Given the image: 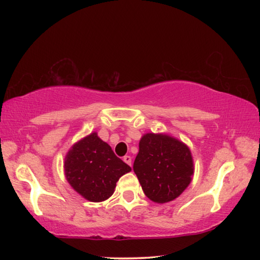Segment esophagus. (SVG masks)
<instances>
[{
    "label": "esophagus",
    "instance_id": "34e87169",
    "mask_svg": "<svg viewBox=\"0 0 260 260\" xmlns=\"http://www.w3.org/2000/svg\"><path fill=\"white\" fill-rule=\"evenodd\" d=\"M124 161L126 162L127 165L132 166V157L131 156H124Z\"/></svg>",
    "mask_w": 260,
    "mask_h": 260
}]
</instances>
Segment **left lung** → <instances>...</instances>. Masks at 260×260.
Masks as SVG:
<instances>
[{
	"label": "left lung",
	"instance_id": "left-lung-1",
	"mask_svg": "<svg viewBox=\"0 0 260 260\" xmlns=\"http://www.w3.org/2000/svg\"><path fill=\"white\" fill-rule=\"evenodd\" d=\"M133 170L148 199L166 203L188 187L193 173L189 148L169 135L148 133L139 144Z\"/></svg>",
	"mask_w": 260,
	"mask_h": 260
}]
</instances>
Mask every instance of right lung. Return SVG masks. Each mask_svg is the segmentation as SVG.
<instances>
[{
	"instance_id": "obj_1",
	"label": "right lung",
	"mask_w": 260,
	"mask_h": 260,
	"mask_svg": "<svg viewBox=\"0 0 260 260\" xmlns=\"http://www.w3.org/2000/svg\"><path fill=\"white\" fill-rule=\"evenodd\" d=\"M64 169L72 188L90 202L108 200L121 175L132 171L96 133L74 144L65 157Z\"/></svg>"
}]
</instances>
